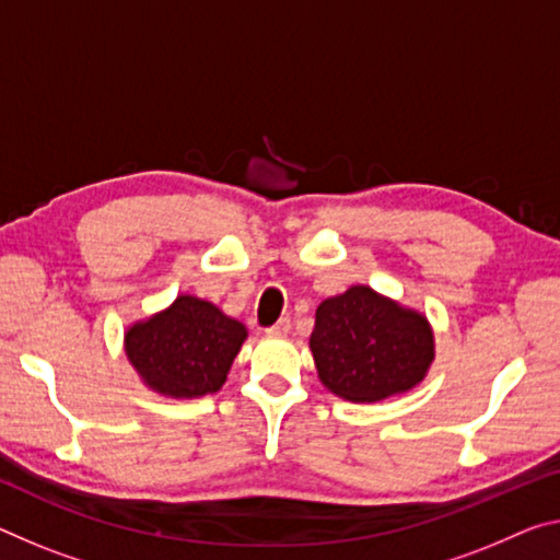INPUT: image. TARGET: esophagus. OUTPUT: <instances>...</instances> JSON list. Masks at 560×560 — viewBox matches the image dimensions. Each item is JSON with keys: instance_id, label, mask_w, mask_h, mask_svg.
I'll list each match as a JSON object with an SVG mask.
<instances>
[{"instance_id": "esophagus-1", "label": "esophagus", "mask_w": 560, "mask_h": 560, "mask_svg": "<svg viewBox=\"0 0 560 560\" xmlns=\"http://www.w3.org/2000/svg\"><path fill=\"white\" fill-rule=\"evenodd\" d=\"M289 331H291V318L289 316L287 318H279L277 324L266 328V334H269V336H287Z\"/></svg>"}]
</instances>
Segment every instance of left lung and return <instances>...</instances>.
I'll list each match as a JSON object with an SVG mask.
<instances>
[{
	"label": "left lung",
	"instance_id": "left-lung-1",
	"mask_svg": "<svg viewBox=\"0 0 560 560\" xmlns=\"http://www.w3.org/2000/svg\"><path fill=\"white\" fill-rule=\"evenodd\" d=\"M308 343L328 392L359 404L408 392L433 361L429 322L369 287L322 301Z\"/></svg>",
	"mask_w": 560,
	"mask_h": 560
}]
</instances>
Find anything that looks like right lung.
<instances>
[{
	"mask_svg": "<svg viewBox=\"0 0 560 560\" xmlns=\"http://www.w3.org/2000/svg\"><path fill=\"white\" fill-rule=\"evenodd\" d=\"M246 339L244 324L197 296H179L166 312L124 336L127 357L154 392L174 398L217 394Z\"/></svg>",
	"mask_w": 560,
	"mask_h": 560,
	"instance_id": "add662e5",
	"label": "right lung"
}]
</instances>
